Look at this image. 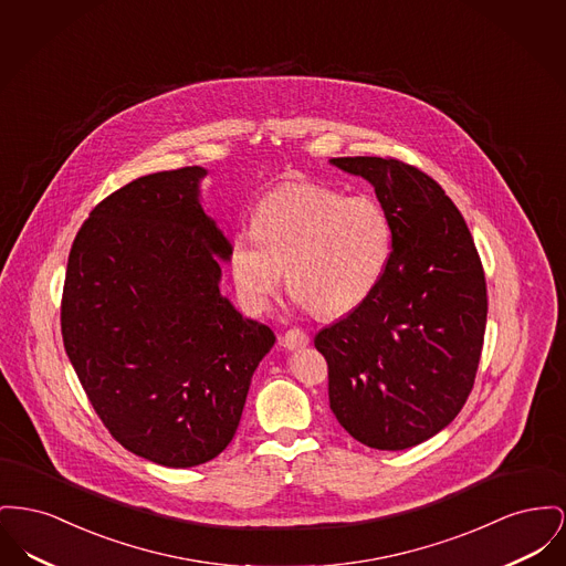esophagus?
I'll return each instance as SVG.
<instances>
[{
  "mask_svg": "<svg viewBox=\"0 0 566 566\" xmlns=\"http://www.w3.org/2000/svg\"><path fill=\"white\" fill-rule=\"evenodd\" d=\"M280 344L286 350H300V348H305L310 344V337L300 329H291V332H286L280 337Z\"/></svg>",
  "mask_w": 566,
  "mask_h": 566,
  "instance_id": "34e87169",
  "label": "esophagus"
}]
</instances>
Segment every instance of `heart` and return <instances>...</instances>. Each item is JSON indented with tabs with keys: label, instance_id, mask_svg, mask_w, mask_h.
<instances>
[{
	"label": "heart",
	"instance_id": "obj_1",
	"mask_svg": "<svg viewBox=\"0 0 566 566\" xmlns=\"http://www.w3.org/2000/svg\"><path fill=\"white\" fill-rule=\"evenodd\" d=\"M389 256L391 224L376 200L295 181L256 205L252 234L234 237L229 263L252 305L265 307L286 273L289 293L305 310L335 318L371 295Z\"/></svg>",
	"mask_w": 566,
	"mask_h": 566
}]
</instances>
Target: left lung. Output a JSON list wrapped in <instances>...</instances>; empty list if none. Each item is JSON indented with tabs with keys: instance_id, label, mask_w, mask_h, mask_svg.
Here are the masks:
<instances>
[{
	"instance_id": "8db88e82",
	"label": "left lung",
	"mask_w": 566,
	"mask_h": 566,
	"mask_svg": "<svg viewBox=\"0 0 566 566\" xmlns=\"http://www.w3.org/2000/svg\"><path fill=\"white\" fill-rule=\"evenodd\" d=\"M364 177L391 224L387 269L359 307L316 333L339 426L401 451L444 430L474 385L488 321L485 275L462 213L419 168L332 158Z\"/></svg>"
}]
</instances>
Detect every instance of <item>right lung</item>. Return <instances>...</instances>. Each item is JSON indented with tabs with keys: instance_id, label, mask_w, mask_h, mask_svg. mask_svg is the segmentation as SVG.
<instances>
[{
	"instance_id": "1",
	"label": "right lung",
	"mask_w": 566,
	"mask_h": 566,
	"mask_svg": "<svg viewBox=\"0 0 566 566\" xmlns=\"http://www.w3.org/2000/svg\"><path fill=\"white\" fill-rule=\"evenodd\" d=\"M202 167L138 177L94 207L67 256V359L113 438L190 468L233 440L275 344L220 293L231 241L200 205Z\"/></svg>"
}]
</instances>
